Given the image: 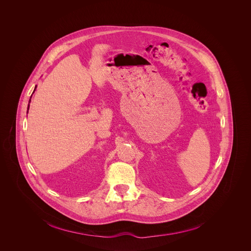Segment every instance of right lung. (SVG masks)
<instances>
[{
	"label": "right lung",
	"mask_w": 251,
	"mask_h": 251,
	"mask_svg": "<svg viewBox=\"0 0 251 251\" xmlns=\"http://www.w3.org/2000/svg\"><path fill=\"white\" fill-rule=\"evenodd\" d=\"M36 88H35V91H36ZM32 98V97H31ZM30 101H31V100H30ZM30 101H29V105H28V110H29V107H30Z\"/></svg>",
	"instance_id": "add662e5"
}]
</instances>
